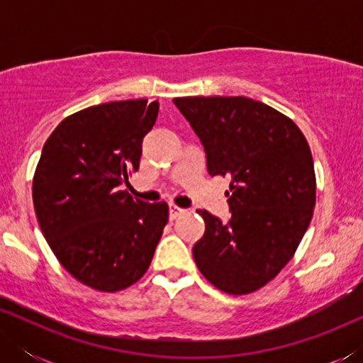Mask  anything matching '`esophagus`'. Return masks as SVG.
<instances>
[{
    "instance_id": "34e87169",
    "label": "esophagus",
    "mask_w": 363,
    "mask_h": 363,
    "mask_svg": "<svg viewBox=\"0 0 363 363\" xmlns=\"http://www.w3.org/2000/svg\"><path fill=\"white\" fill-rule=\"evenodd\" d=\"M168 211H170L172 220H175V218H178L180 215H183V213H185V210H183V208H180V206H177L175 203H170V205H168Z\"/></svg>"
}]
</instances>
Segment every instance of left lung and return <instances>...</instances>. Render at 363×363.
Wrapping results in <instances>:
<instances>
[{
    "mask_svg": "<svg viewBox=\"0 0 363 363\" xmlns=\"http://www.w3.org/2000/svg\"><path fill=\"white\" fill-rule=\"evenodd\" d=\"M200 138L211 177L230 178V220L206 210L193 246L201 274L228 294H247L276 277L312 220L315 175L299 127L247 97H177Z\"/></svg>",
    "mask_w": 363,
    "mask_h": 363,
    "instance_id": "left-lung-1",
    "label": "left lung"
}]
</instances>
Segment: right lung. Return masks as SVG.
I'll return each instance as SVG.
<instances>
[{"mask_svg":"<svg viewBox=\"0 0 363 363\" xmlns=\"http://www.w3.org/2000/svg\"><path fill=\"white\" fill-rule=\"evenodd\" d=\"M158 107L130 99L82 108L43 147L33 180L38 223L59 262L94 289L121 291L140 279L168 221L165 201L121 188L140 167Z\"/></svg>","mask_w":363,"mask_h":363,"instance_id":"right-lung-1","label":"right lung"}]
</instances>
